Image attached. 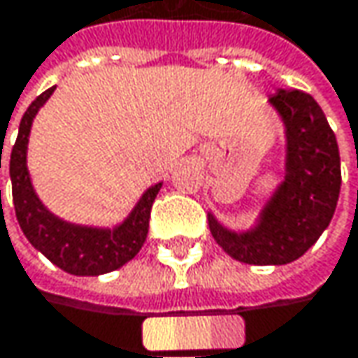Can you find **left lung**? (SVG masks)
<instances>
[{"instance_id": "8db88e82", "label": "left lung", "mask_w": 358, "mask_h": 358, "mask_svg": "<svg viewBox=\"0 0 358 358\" xmlns=\"http://www.w3.org/2000/svg\"><path fill=\"white\" fill-rule=\"evenodd\" d=\"M268 104L285 127V178L250 229L234 231L207 215L215 242L231 258L256 266L303 256L330 225L341 194L338 143L320 104L299 90H276Z\"/></svg>"}]
</instances>
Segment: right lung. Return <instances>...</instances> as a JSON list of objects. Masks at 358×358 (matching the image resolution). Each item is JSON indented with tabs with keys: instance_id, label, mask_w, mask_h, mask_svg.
Returning a JSON list of instances; mask_svg holds the SVG:
<instances>
[{
	"instance_id": "add662e5",
	"label": "right lung",
	"mask_w": 358,
	"mask_h": 358,
	"mask_svg": "<svg viewBox=\"0 0 358 358\" xmlns=\"http://www.w3.org/2000/svg\"><path fill=\"white\" fill-rule=\"evenodd\" d=\"M52 92L55 87H49L28 106V110L20 120L16 145L10 155V178L17 223L28 242L61 271L76 276H98L113 273L129 260H133L139 254L141 245L145 244L151 205L164 182L149 186L133 207V211L114 227L80 225L50 213L38 199L30 180L28 139L34 116L45 106Z\"/></svg>"
}]
</instances>
